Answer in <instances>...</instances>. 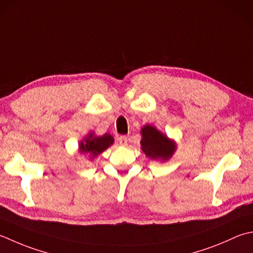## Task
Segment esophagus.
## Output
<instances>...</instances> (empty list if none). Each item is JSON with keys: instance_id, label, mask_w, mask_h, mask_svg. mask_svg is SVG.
<instances>
[{"instance_id": "obj_1", "label": "esophagus", "mask_w": 253, "mask_h": 253, "mask_svg": "<svg viewBox=\"0 0 253 253\" xmlns=\"http://www.w3.org/2000/svg\"><path fill=\"white\" fill-rule=\"evenodd\" d=\"M118 140H120V143L122 146H127L128 138L126 136H121L120 138H118Z\"/></svg>"}]
</instances>
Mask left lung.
Here are the masks:
<instances>
[{
    "instance_id": "left-lung-1",
    "label": "left lung",
    "mask_w": 253,
    "mask_h": 253,
    "mask_svg": "<svg viewBox=\"0 0 253 253\" xmlns=\"http://www.w3.org/2000/svg\"><path fill=\"white\" fill-rule=\"evenodd\" d=\"M141 150L152 160L168 161L173 156L176 145L166 135L151 125H146L141 129Z\"/></svg>"
}]
</instances>
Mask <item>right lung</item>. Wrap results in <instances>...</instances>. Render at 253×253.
I'll return each instance as SVG.
<instances>
[{
  "mask_svg": "<svg viewBox=\"0 0 253 253\" xmlns=\"http://www.w3.org/2000/svg\"><path fill=\"white\" fill-rule=\"evenodd\" d=\"M113 142L114 138L110 133H105V135L97 137L91 132L80 142L79 150L81 153H86V155L90 156L92 160L93 158H95L104 150H106L111 145H113Z\"/></svg>",
  "mask_w": 253,
  "mask_h": 253,
  "instance_id": "1",
  "label": "right lung"
}]
</instances>
